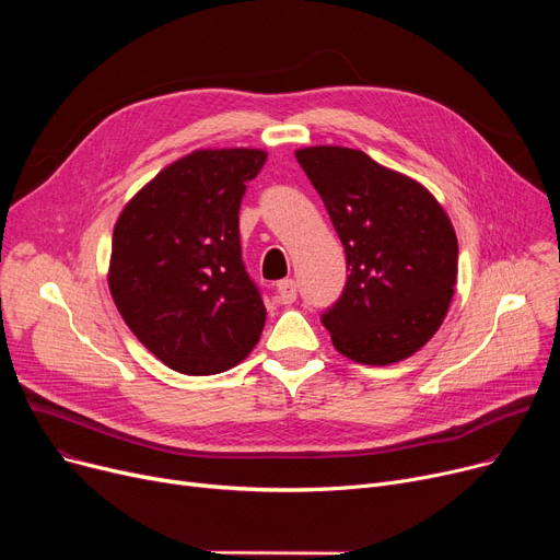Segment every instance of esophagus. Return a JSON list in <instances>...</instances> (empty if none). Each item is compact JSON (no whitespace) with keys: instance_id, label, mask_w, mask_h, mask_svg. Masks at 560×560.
<instances>
[{"instance_id":"esophagus-1","label":"esophagus","mask_w":560,"mask_h":560,"mask_svg":"<svg viewBox=\"0 0 560 560\" xmlns=\"http://www.w3.org/2000/svg\"><path fill=\"white\" fill-rule=\"evenodd\" d=\"M277 298L281 304H292L298 300V283L292 279H283L277 283Z\"/></svg>"}]
</instances>
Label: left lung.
Instances as JSON below:
<instances>
[{"mask_svg": "<svg viewBox=\"0 0 560 560\" xmlns=\"http://www.w3.org/2000/svg\"><path fill=\"white\" fill-rule=\"evenodd\" d=\"M325 201L347 256L340 300L322 315L342 357L390 365L413 357L443 325L458 275V241L438 199L361 150L295 152Z\"/></svg>", "mask_w": 560, "mask_h": 560, "instance_id": "1", "label": "left lung"}]
</instances>
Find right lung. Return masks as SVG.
<instances>
[{"instance_id":"obj_1","label":"right lung","mask_w":560,"mask_h":560,"mask_svg":"<svg viewBox=\"0 0 560 560\" xmlns=\"http://www.w3.org/2000/svg\"><path fill=\"white\" fill-rule=\"evenodd\" d=\"M262 150H197L140 188L113 229L110 298L167 368L220 374L260 338L265 306L241 254L238 213Z\"/></svg>"}]
</instances>
